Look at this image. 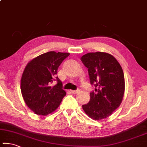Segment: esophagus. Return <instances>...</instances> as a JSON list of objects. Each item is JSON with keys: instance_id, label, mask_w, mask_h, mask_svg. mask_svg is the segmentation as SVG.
<instances>
[{"instance_id": "esophagus-1", "label": "esophagus", "mask_w": 147, "mask_h": 147, "mask_svg": "<svg viewBox=\"0 0 147 147\" xmlns=\"http://www.w3.org/2000/svg\"><path fill=\"white\" fill-rule=\"evenodd\" d=\"M80 89H76V90H70V91H71V93H74V94H76V93L80 92Z\"/></svg>"}]
</instances>
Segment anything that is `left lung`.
Returning a JSON list of instances; mask_svg holds the SVG:
<instances>
[{
	"label": "left lung",
	"instance_id": "left-lung-1",
	"mask_svg": "<svg viewBox=\"0 0 147 147\" xmlns=\"http://www.w3.org/2000/svg\"><path fill=\"white\" fill-rule=\"evenodd\" d=\"M81 60L88 68L90 84L95 86L83 109L94 120L107 118L119 107L124 95L122 67L113 56L105 52L88 53Z\"/></svg>",
	"mask_w": 147,
	"mask_h": 147
}]
</instances>
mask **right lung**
Segmentation results:
<instances>
[{
	"mask_svg": "<svg viewBox=\"0 0 147 147\" xmlns=\"http://www.w3.org/2000/svg\"><path fill=\"white\" fill-rule=\"evenodd\" d=\"M69 53L48 52L28 63L21 78V92L30 109L39 115L54 111L66 95L57 76L58 69ZM57 84L52 86V83Z\"/></svg>",
	"mask_w": 147,
	"mask_h": 147,
	"instance_id": "obj_1",
	"label": "right lung"
}]
</instances>
